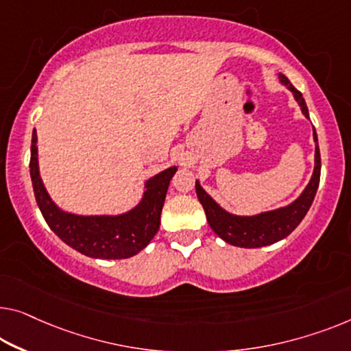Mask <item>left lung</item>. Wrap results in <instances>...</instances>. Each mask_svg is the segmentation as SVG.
Returning a JSON list of instances; mask_svg holds the SVG:
<instances>
[{
	"label": "left lung",
	"instance_id": "8db88e82",
	"mask_svg": "<svg viewBox=\"0 0 351 351\" xmlns=\"http://www.w3.org/2000/svg\"><path fill=\"white\" fill-rule=\"evenodd\" d=\"M280 82L293 93L296 102L300 104L302 113L306 118H309V110H307L306 101L302 94L291 85L289 78L279 74ZM313 140H315V169H313L312 180L304 192L296 198L291 205L285 208L274 209V211L261 213L257 216H233L217 205L208 193L202 189L200 182H195L197 197L200 200L203 209L206 213V219L209 227L214 230L217 237H221L223 241L238 245V247H263V245L274 244L280 239L289 237L295 230L304 216L309 211L313 198L320 184V171H322V160H320V149H318V138L313 129Z\"/></svg>",
	"mask_w": 351,
	"mask_h": 351
}]
</instances>
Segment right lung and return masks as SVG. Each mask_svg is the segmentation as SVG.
Instances as JSON below:
<instances>
[{
	"label": "right lung",
	"instance_id": "add662e5",
	"mask_svg": "<svg viewBox=\"0 0 351 351\" xmlns=\"http://www.w3.org/2000/svg\"><path fill=\"white\" fill-rule=\"evenodd\" d=\"M38 135L31 140L29 173L34 197L42 216L56 237L72 249L93 258L119 260L138 254L149 244L160 226V213L167 189L176 167H170L146 182L142 202L121 216H77L61 211L51 202L39 176Z\"/></svg>",
	"mask_w": 351,
	"mask_h": 351
}]
</instances>
